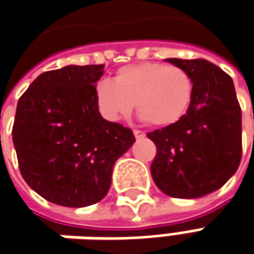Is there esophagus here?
I'll use <instances>...</instances> for the list:
<instances>
[{"mask_svg": "<svg viewBox=\"0 0 254 254\" xmlns=\"http://www.w3.org/2000/svg\"><path fill=\"white\" fill-rule=\"evenodd\" d=\"M133 135H135L136 139H142V137L146 136V133H144L143 130H137V129H136V130H133Z\"/></svg>", "mask_w": 254, "mask_h": 254, "instance_id": "1", "label": "esophagus"}]
</instances>
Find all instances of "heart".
<instances>
[{"label":"heart","mask_w":254,"mask_h":254,"mask_svg":"<svg viewBox=\"0 0 254 254\" xmlns=\"http://www.w3.org/2000/svg\"><path fill=\"white\" fill-rule=\"evenodd\" d=\"M191 75L179 66L146 62L121 67L114 81L100 80L95 100L110 121L129 115L135 108L154 127H169L187 114L192 101Z\"/></svg>","instance_id":"b5f03b06"}]
</instances>
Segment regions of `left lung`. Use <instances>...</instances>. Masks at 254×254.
<instances>
[{
  "instance_id": "obj_1",
  "label": "left lung",
  "mask_w": 254,
  "mask_h": 254,
  "mask_svg": "<svg viewBox=\"0 0 254 254\" xmlns=\"http://www.w3.org/2000/svg\"><path fill=\"white\" fill-rule=\"evenodd\" d=\"M194 83L192 101L179 122L149 132L156 186L174 198H198L221 188L242 159V111L231 75L204 59H166Z\"/></svg>"
}]
</instances>
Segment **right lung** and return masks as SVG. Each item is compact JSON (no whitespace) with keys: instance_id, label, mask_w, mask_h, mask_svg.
Masks as SVG:
<instances>
[{"instance_id":"add662e5","label":"right lung","mask_w":254,"mask_h":254,"mask_svg":"<svg viewBox=\"0 0 254 254\" xmlns=\"http://www.w3.org/2000/svg\"><path fill=\"white\" fill-rule=\"evenodd\" d=\"M104 64L50 70L18 101L12 140L26 184L70 208L101 201L114 164L135 142L129 127L101 117L95 84Z\"/></svg>"}]
</instances>
